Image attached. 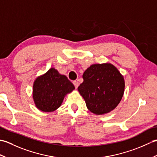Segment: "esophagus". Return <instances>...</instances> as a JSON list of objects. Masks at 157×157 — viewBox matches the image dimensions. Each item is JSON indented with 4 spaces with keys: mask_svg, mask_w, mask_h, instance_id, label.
Instances as JSON below:
<instances>
[{
    "mask_svg": "<svg viewBox=\"0 0 157 157\" xmlns=\"http://www.w3.org/2000/svg\"><path fill=\"white\" fill-rule=\"evenodd\" d=\"M73 85H74V86H75V88H77L78 87L79 84H78V82H76V81H73Z\"/></svg>",
    "mask_w": 157,
    "mask_h": 157,
    "instance_id": "34e87169",
    "label": "esophagus"
}]
</instances>
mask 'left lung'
<instances>
[{"label":"left lung","instance_id":"obj_1","mask_svg":"<svg viewBox=\"0 0 157 157\" xmlns=\"http://www.w3.org/2000/svg\"><path fill=\"white\" fill-rule=\"evenodd\" d=\"M83 79L78 90L92 113L105 114L119 105L124 92L125 82L115 66L110 63L92 65L86 70Z\"/></svg>","mask_w":157,"mask_h":157}]
</instances>
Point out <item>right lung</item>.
<instances>
[{
	"label": "right lung",
	"mask_w": 157,
	"mask_h": 157,
	"mask_svg": "<svg viewBox=\"0 0 157 157\" xmlns=\"http://www.w3.org/2000/svg\"><path fill=\"white\" fill-rule=\"evenodd\" d=\"M75 89L65 75L54 68L36 79L33 86V98L36 107L42 111L51 112L58 109L65 96Z\"/></svg>",
	"instance_id": "obj_1"
}]
</instances>
